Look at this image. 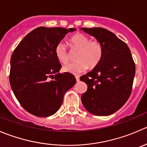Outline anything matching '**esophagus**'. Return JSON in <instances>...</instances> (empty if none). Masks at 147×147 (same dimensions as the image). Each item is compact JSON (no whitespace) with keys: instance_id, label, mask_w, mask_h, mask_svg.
<instances>
[{"instance_id":"1","label":"esophagus","mask_w":147,"mask_h":147,"mask_svg":"<svg viewBox=\"0 0 147 147\" xmlns=\"http://www.w3.org/2000/svg\"><path fill=\"white\" fill-rule=\"evenodd\" d=\"M75 79H76L77 82H79V81H80V78H79V76H75Z\"/></svg>"}]
</instances>
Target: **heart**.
<instances>
[{
	"label": "heart",
	"mask_w": 147,
	"mask_h": 147,
	"mask_svg": "<svg viewBox=\"0 0 147 147\" xmlns=\"http://www.w3.org/2000/svg\"><path fill=\"white\" fill-rule=\"evenodd\" d=\"M71 49L78 50L76 59L78 61L69 63L62 67L65 72L78 75L84 72L88 67L94 68L99 64L103 55V47L99 41L90 40L89 36L81 33L75 34L69 39ZM55 53L62 63H67L69 59V52L62 42L56 45Z\"/></svg>",
	"instance_id": "obj_1"
}]
</instances>
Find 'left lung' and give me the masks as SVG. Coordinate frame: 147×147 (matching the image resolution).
Instances as JSON below:
<instances>
[{
    "instance_id": "obj_1",
    "label": "left lung",
    "mask_w": 147,
    "mask_h": 147,
    "mask_svg": "<svg viewBox=\"0 0 147 147\" xmlns=\"http://www.w3.org/2000/svg\"><path fill=\"white\" fill-rule=\"evenodd\" d=\"M95 36L103 47L98 65L80 77L88 90L81 97L85 109L95 116H108L117 111L128 100L132 90L136 67L124 42L103 28H82Z\"/></svg>"
}]
</instances>
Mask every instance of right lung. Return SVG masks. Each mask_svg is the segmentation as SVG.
Masks as SVG:
<instances>
[{"mask_svg": "<svg viewBox=\"0 0 147 147\" xmlns=\"http://www.w3.org/2000/svg\"><path fill=\"white\" fill-rule=\"evenodd\" d=\"M75 28L41 26L27 34L11 58L9 80L24 109L39 117L55 114L65 93L76 82L71 73H59L62 65L55 53L56 45Z\"/></svg>", "mask_w": 147, "mask_h": 147, "instance_id": "add662e5", "label": "right lung"}]
</instances>
